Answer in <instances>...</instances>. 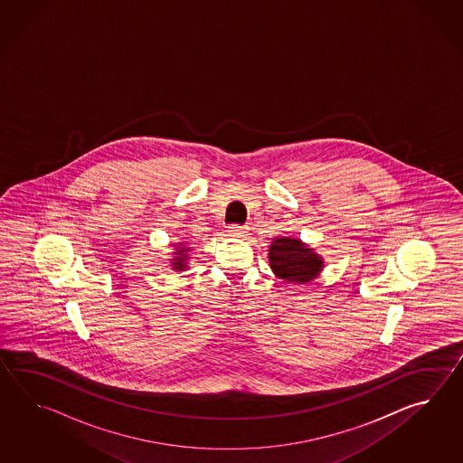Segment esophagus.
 <instances>
[{"instance_id": "obj_1", "label": "esophagus", "mask_w": 463, "mask_h": 463, "mask_svg": "<svg viewBox=\"0 0 463 463\" xmlns=\"http://www.w3.org/2000/svg\"><path fill=\"white\" fill-rule=\"evenodd\" d=\"M228 233L235 236V238H245L246 233H248V228L243 227V225H232V227L228 228Z\"/></svg>"}]
</instances>
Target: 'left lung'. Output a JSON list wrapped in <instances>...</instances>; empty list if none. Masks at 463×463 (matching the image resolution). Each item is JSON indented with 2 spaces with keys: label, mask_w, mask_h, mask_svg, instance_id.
Listing matches in <instances>:
<instances>
[{
  "label": "left lung",
  "mask_w": 463,
  "mask_h": 463,
  "mask_svg": "<svg viewBox=\"0 0 463 463\" xmlns=\"http://www.w3.org/2000/svg\"><path fill=\"white\" fill-rule=\"evenodd\" d=\"M269 266L278 278L288 283L305 285L323 269V258L313 248L289 236H278L269 246Z\"/></svg>",
  "instance_id": "obj_1"
}]
</instances>
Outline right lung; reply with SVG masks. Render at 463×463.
Returning a JSON list of instances; mask_svg holds the SVG:
<instances>
[{
    "label": "right lung",
    "mask_w": 463,
    "mask_h": 463,
    "mask_svg": "<svg viewBox=\"0 0 463 463\" xmlns=\"http://www.w3.org/2000/svg\"><path fill=\"white\" fill-rule=\"evenodd\" d=\"M177 246V250L174 251L175 258L172 260V266H174V269H175V271H184V269H187V251L190 248H185L184 243H178Z\"/></svg>",
    "instance_id": "obj_1"
}]
</instances>
